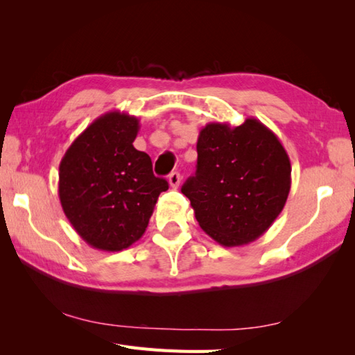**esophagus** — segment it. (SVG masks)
<instances>
[{
    "mask_svg": "<svg viewBox=\"0 0 355 355\" xmlns=\"http://www.w3.org/2000/svg\"><path fill=\"white\" fill-rule=\"evenodd\" d=\"M168 180H169V184H171L172 189H177L180 183H182V175H180L178 172H172Z\"/></svg>",
    "mask_w": 355,
    "mask_h": 355,
    "instance_id": "esophagus-1",
    "label": "esophagus"
}]
</instances>
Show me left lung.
I'll list each match as a JSON object with an SVG mask.
<instances>
[{
	"label": "left lung",
	"mask_w": 355,
	"mask_h": 355,
	"mask_svg": "<svg viewBox=\"0 0 355 355\" xmlns=\"http://www.w3.org/2000/svg\"><path fill=\"white\" fill-rule=\"evenodd\" d=\"M197 172L182 187L200 227L218 244L258 239L288 198L291 164L277 135L248 117L243 125L210 122L197 141Z\"/></svg>",
	"instance_id": "1"
}]
</instances>
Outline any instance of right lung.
Masks as SVG:
<instances>
[{
    "mask_svg": "<svg viewBox=\"0 0 355 355\" xmlns=\"http://www.w3.org/2000/svg\"><path fill=\"white\" fill-rule=\"evenodd\" d=\"M139 130V117L105 112L78 135L59 164L64 214L97 250L120 252L139 241L158 195L169 187L154 175L150 157L134 148Z\"/></svg>",
    "mask_w": 355,
    "mask_h": 355,
    "instance_id": "obj_1",
    "label": "right lung"
}]
</instances>
